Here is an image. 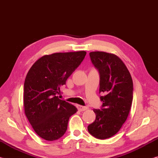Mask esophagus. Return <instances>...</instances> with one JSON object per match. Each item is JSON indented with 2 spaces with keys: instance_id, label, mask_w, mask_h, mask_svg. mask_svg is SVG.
Instances as JSON below:
<instances>
[{
  "instance_id": "34e87169",
  "label": "esophagus",
  "mask_w": 158,
  "mask_h": 158,
  "mask_svg": "<svg viewBox=\"0 0 158 158\" xmlns=\"http://www.w3.org/2000/svg\"><path fill=\"white\" fill-rule=\"evenodd\" d=\"M77 108H78L79 111H85L88 109V107H86V106H81V105H77Z\"/></svg>"
}]
</instances>
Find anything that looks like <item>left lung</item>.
Masks as SVG:
<instances>
[{
	"label": "left lung",
	"instance_id": "1",
	"mask_svg": "<svg viewBox=\"0 0 158 158\" xmlns=\"http://www.w3.org/2000/svg\"><path fill=\"white\" fill-rule=\"evenodd\" d=\"M93 65L100 74L101 109H93L95 121L88 126L90 135L105 139L116 135L129 115L133 99L132 77L126 65L116 55L105 52L90 53Z\"/></svg>",
	"mask_w": 158,
	"mask_h": 158
}]
</instances>
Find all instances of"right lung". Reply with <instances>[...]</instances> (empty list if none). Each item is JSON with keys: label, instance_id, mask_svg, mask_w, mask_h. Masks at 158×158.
Returning a JSON list of instances; mask_svg holds the SVG:
<instances>
[{"label": "right lung", "instance_id": "obj_1", "mask_svg": "<svg viewBox=\"0 0 158 158\" xmlns=\"http://www.w3.org/2000/svg\"><path fill=\"white\" fill-rule=\"evenodd\" d=\"M86 52L54 53L36 60L26 74L23 89L24 114L35 132L47 141L65 133L69 117L77 109L60 100V86L84 60Z\"/></svg>", "mask_w": 158, "mask_h": 158}]
</instances>
